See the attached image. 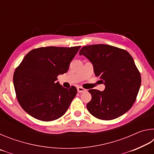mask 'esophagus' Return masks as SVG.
Instances as JSON below:
<instances>
[{
  "instance_id": "34e87169",
  "label": "esophagus",
  "mask_w": 154,
  "mask_h": 154,
  "mask_svg": "<svg viewBox=\"0 0 154 154\" xmlns=\"http://www.w3.org/2000/svg\"><path fill=\"white\" fill-rule=\"evenodd\" d=\"M77 92L79 93H83L87 92V90H85V88H83L82 87H77Z\"/></svg>"
}]
</instances>
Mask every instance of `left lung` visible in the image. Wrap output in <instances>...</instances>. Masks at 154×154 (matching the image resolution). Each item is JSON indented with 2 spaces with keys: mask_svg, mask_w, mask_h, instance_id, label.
<instances>
[{
  "mask_svg": "<svg viewBox=\"0 0 154 154\" xmlns=\"http://www.w3.org/2000/svg\"><path fill=\"white\" fill-rule=\"evenodd\" d=\"M92 62L96 76L105 85L103 92L92 89L88 111L95 118L111 120L124 115L133 105L141 77L132 57L125 49L98 44L84 46L79 51Z\"/></svg>",
  "mask_w": 154,
  "mask_h": 154,
  "instance_id": "left-lung-1",
  "label": "left lung"
}]
</instances>
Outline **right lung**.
I'll return each instance as SVG.
<instances>
[{
  "label": "right lung",
  "instance_id": "obj_1",
  "mask_svg": "<svg viewBox=\"0 0 154 154\" xmlns=\"http://www.w3.org/2000/svg\"><path fill=\"white\" fill-rule=\"evenodd\" d=\"M81 46L45 47L28 52L14 74V85L18 103L33 118L54 121L69 109L77 90L64 88L57 77L66 72L70 62Z\"/></svg>",
  "mask_w": 154,
  "mask_h": 154
}]
</instances>
